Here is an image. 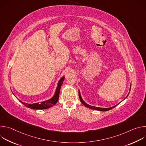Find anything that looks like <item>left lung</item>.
Returning a JSON list of instances; mask_svg holds the SVG:
<instances>
[{"label":"left lung","mask_w":146,"mask_h":146,"mask_svg":"<svg viewBox=\"0 0 146 146\" xmlns=\"http://www.w3.org/2000/svg\"><path fill=\"white\" fill-rule=\"evenodd\" d=\"M131 86H130L129 92H130V91H131ZM129 94H128V95L127 96V97H126L125 98V99L127 98V96H128ZM78 95H79V98H80V101L81 102V103H82L83 104V105H84L86 107H87V108H89V109H92V110H98V111H106L110 110H111V109H113L114 108H115V106H117L118 105H119V103H118V104H117V105H115V106H113V107H111V108H99V107L92 106H91V105H88V104L86 103L84 101V100L82 99V97H81V94H80V91H79V90H78ZM121 102H120V103H121Z\"/></svg>","instance_id":"left-lung-1"}]
</instances>
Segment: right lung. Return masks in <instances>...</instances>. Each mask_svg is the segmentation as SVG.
<instances>
[{
  "label": "right lung",
  "instance_id": "add662e5",
  "mask_svg": "<svg viewBox=\"0 0 146 146\" xmlns=\"http://www.w3.org/2000/svg\"><path fill=\"white\" fill-rule=\"evenodd\" d=\"M64 79H65V77H62L60 78V80L58 81L55 94H54V96L52 98H51L50 99H48L45 101L41 102H37V103H35L29 104V103H27L23 102L22 101H21L20 100H19L18 98L17 99L21 103H22L24 105H25L27 108H30L31 109L43 110V109H46L51 108L55 105L59 99L60 89L61 88V86L62 84V83H63V82L64 81Z\"/></svg>",
  "mask_w": 146,
  "mask_h": 146
}]
</instances>
